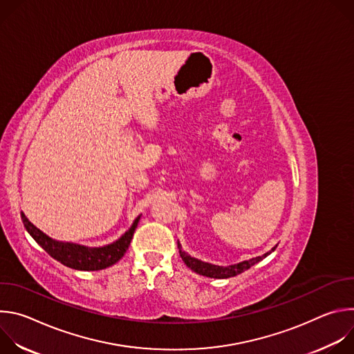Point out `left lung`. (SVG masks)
I'll use <instances>...</instances> for the list:
<instances>
[{"mask_svg": "<svg viewBox=\"0 0 354 354\" xmlns=\"http://www.w3.org/2000/svg\"><path fill=\"white\" fill-rule=\"evenodd\" d=\"M277 248L273 246L269 252H266L265 255L262 257H257V258H252L249 261H243V262H239V263H235V265H230V266H217V265H212V263H207V262H203V261H198L190 255H187L186 252L182 249V245L179 243L178 241V249H179V255L182 258V261L185 262V265L192 269L194 273L197 274H201V276H206V277H212V279H228V277H234L245 270H248L250 266H254L255 263L261 262L262 259H265L268 255H270L272 252Z\"/></svg>", "mask_w": 354, "mask_h": 354, "instance_id": "1", "label": "left lung"}]
</instances>
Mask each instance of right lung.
<instances>
[{
  "label": "right lung",
  "mask_w": 354,
  "mask_h": 354,
  "mask_svg": "<svg viewBox=\"0 0 354 354\" xmlns=\"http://www.w3.org/2000/svg\"><path fill=\"white\" fill-rule=\"evenodd\" d=\"M22 223L29 232V235L47 252V254L56 259L57 262L63 263L67 268L75 269V270H102L106 269L116 262H119L126 250L129 249V245L131 242L133 234L137 228V224L140 221L138 216L131 227L115 242L108 243L105 246H85L74 242H63L50 238L43 231H40L37 227H35L25 216V213H21Z\"/></svg>",
  "instance_id": "1"
}]
</instances>
